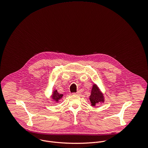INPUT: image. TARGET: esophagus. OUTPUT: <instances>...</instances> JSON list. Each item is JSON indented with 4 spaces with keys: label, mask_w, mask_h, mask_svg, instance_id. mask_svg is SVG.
<instances>
[{
    "label": "esophagus",
    "mask_w": 148,
    "mask_h": 148,
    "mask_svg": "<svg viewBox=\"0 0 148 148\" xmlns=\"http://www.w3.org/2000/svg\"><path fill=\"white\" fill-rule=\"evenodd\" d=\"M80 93H81L80 90H78L76 93H74V94H75V95H79Z\"/></svg>",
    "instance_id": "1"
}]
</instances>
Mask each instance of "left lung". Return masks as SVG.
I'll list each match as a JSON object with an SVG mask.
<instances>
[{
    "instance_id": "1",
    "label": "left lung",
    "mask_w": 148,
    "mask_h": 148,
    "mask_svg": "<svg viewBox=\"0 0 148 148\" xmlns=\"http://www.w3.org/2000/svg\"><path fill=\"white\" fill-rule=\"evenodd\" d=\"M89 98L92 106H95L101 103H103L105 101L103 93L101 92L96 84L93 85L90 95Z\"/></svg>"
}]
</instances>
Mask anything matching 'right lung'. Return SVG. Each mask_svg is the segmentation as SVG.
Returning <instances> with one entry per match:
<instances>
[{"instance_id":"obj_1","label":"right lung","mask_w":148,"mask_h":148,"mask_svg":"<svg viewBox=\"0 0 148 148\" xmlns=\"http://www.w3.org/2000/svg\"><path fill=\"white\" fill-rule=\"evenodd\" d=\"M63 96V94L59 93L57 91V90L56 89V90H53V93H52V95L51 96L52 99L54 101H55L56 102H58L62 99Z\"/></svg>"}]
</instances>
